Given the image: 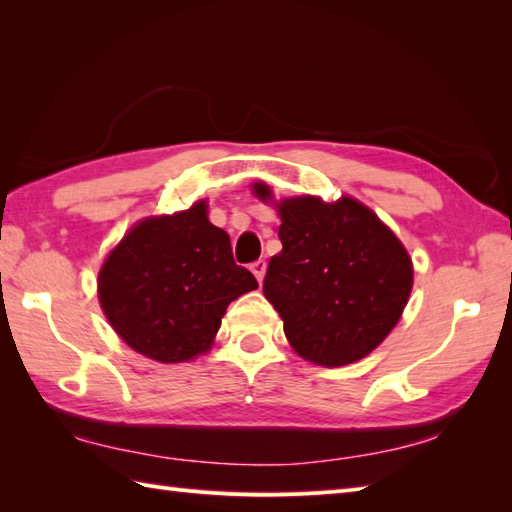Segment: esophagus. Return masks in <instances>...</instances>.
<instances>
[{
    "label": "esophagus",
    "mask_w": 512,
    "mask_h": 512,
    "mask_svg": "<svg viewBox=\"0 0 512 512\" xmlns=\"http://www.w3.org/2000/svg\"><path fill=\"white\" fill-rule=\"evenodd\" d=\"M250 270H253V275L257 277L259 284H262L264 275H266V262H264V259H257V262L250 264Z\"/></svg>",
    "instance_id": "34e87169"
}]
</instances>
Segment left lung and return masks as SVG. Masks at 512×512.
Here are the masks:
<instances>
[{"mask_svg":"<svg viewBox=\"0 0 512 512\" xmlns=\"http://www.w3.org/2000/svg\"><path fill=\"white\" fill-rule=\"evenodd\" d=\"M262 200L266 184H255ZM281 253L270 259L264 295L284 319L299 356L341 367L383 343L407 306L413 268L407 250L352 198L279 204Z\"/></svg>","mask_w":512,"mask_h":512,"instance_id":"left-lung-1","label":"left lung"}]
</instances>
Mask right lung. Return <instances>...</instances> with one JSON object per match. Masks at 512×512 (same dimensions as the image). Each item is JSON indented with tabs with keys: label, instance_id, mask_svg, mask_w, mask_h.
<instances>
[{
	"label": "right lung",
	"instance_id": "1",
	"mask_svg": "<svg viewBox=\"0 0 512 512\" xmlns=\"http://www.w3.org/2000/svg\"><path fill=\"white\" fill-rule=\"evenodd\" d=\"M257 279L237 266L231 239L209 222L206 204L136 224L99 275V299L118 336L160 363L206 352L226 306Z\"/></svg>",
	"mask_w": 512,
	"mask_h": 512
}]
</instances>
